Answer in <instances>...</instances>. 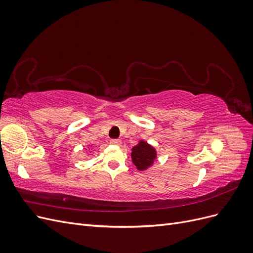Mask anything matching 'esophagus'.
<instances>
[{
  "mask_svg": "<svg viewBox=\"0 0 253 253\" xmlns=\"http://www.w3.org/2000/svg\"><path fill=\"white\" fill-rule=\"evenodd\" d=\"M110 142L113 145H120L121 144V140H119V139H112Z\"/></svg>",
  "mask_w": 253,
  "mask_h": 253,
  "instance_id": "34e87169",
  "label": "esophagus"
}]
</instances>
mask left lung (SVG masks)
Wrapping results in <instances>:
<instances>
[{"label":"left lung","instance_id":"obj_1","mask_svg":"<svg viewBox=\"0 0 253 253\" xmlns=\"http://www.w3.org/2000/svg\"><path fill=\"white\" fill-rule=\"evenodd\" d=\"M131 157L137 170L144 171L148 170L154 164L157 157V152L150 143L144 140H140L135 147L132 148Z\"/></svg>","mask_w":253,"mask_h":253}]
</instances>
